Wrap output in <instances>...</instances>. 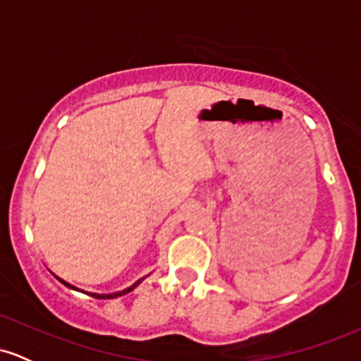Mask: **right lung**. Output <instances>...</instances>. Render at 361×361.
Instances as JSON below:
<instances>
[{
	"label": "right lung",
	"instance_id": "1",
	"mask_svg": "<svg viewBox=\"0 0 361 361\" xmlns=\"http://www.w3.org/2000/svg\"><path fill=\"white\" fill-rule=\"evenodd\" d=\"M57 280L61 281V283H64L66 287H69V288H73V290H78L76 287H73L71 283H68V281H64L62 279H59V276H56ZM144 279H140L139 281H135L134 285H132V287H128V288H126V290H122V292H117V293H110V295H100V293H88V295H91V297H94V299H115V297H120V295H123V293H128V292H132V290H134L135 287H137V285L140 283V281H142Z\"/></svg>",
	"mask_w": 361,
	"mask_h": 361
}]
</instances>
